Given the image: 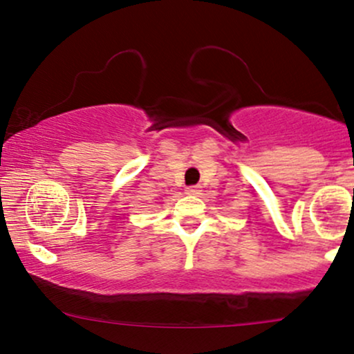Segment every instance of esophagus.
Returning a JSON list of instances; mask_svg holds the SVG:
<instances>
[{"label":"esophagus","mask_w":354,"mask_h":354,"mask_svg":"<svg viewBox=\"0 0 354 354\" xmlns=\"http://www.w3.org/2000/svg\"><path fill=\"white\" fill-rule=\"evenodd\" d=\"M189 192L190 194H198V192H201V185H190Z\"/></svg>","instance_id":"esophagus-1"}]
</instances>
